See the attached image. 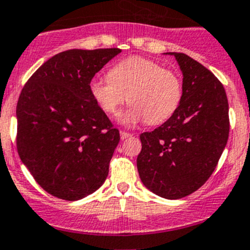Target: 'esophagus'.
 I'll return each mask as SVG.
<instances>
[{
	"instance_id": "obj_1",
	"label": "esophagus",
	"mask_w": 250,
	"mask_h": 250,
	"mask_svg": "<svg viewBox=\"0 0 250 250\" xmlns=\"http://www.w3.org/2000/svg\"><path fill=\"white\" fill-rule=\"evenodd\" d=\"M120 134H121V139H122V140L128 139V138L132 137V134H130V133H128V132H125V130H121Z\"/></svg>"
}]
</instances>
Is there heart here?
<instances>
[{
    "label": "heart",
    "mask_w": 250,
    "mask_h": 250,
    "mask_svg": "<svg viewBox=\"0 0 250 250\" xmlns=\"http://www.w3.org/2000/svg\"><path fill=\"white\" fill-rule=\"evenodd\" d=\"M90 94L101 110L115 115L125 103L132 104L121 113L123 125L145 121L160 125L168 120L181 104L182 81L176 72L140 56H132L116 63L108 77L94 78Z\"/></svg>",
    "instance_id": "b5f03b06"
}]
</instances>
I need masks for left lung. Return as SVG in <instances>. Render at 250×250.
<instances>
[{"mask_svg":"<svg viewBox=\"0 0 250 250\" xmlns=\"http://www.w3.org/2000/svg\"><path fill=\"white\" fill-rule=\"evenodd\" d=\"M169 55L183 73V95L164 125L140 134L137 167L147 189L181 199L199 189L216 168L229 139V101L209 69L186 53Z\"/></svg>","mask_w":250,"mask_h":250,"instance_id":"1","label":"left lung"}]
</instances>
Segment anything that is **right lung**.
Segmentation results:
<instances>
[{
	"mask_svg": "<svg viewBox=\"0 0 250 250\" xmlns=\"http://www.w3.org/2000/svg\"><path fill=\"white\" fill-rule=\"evenodd\" d=\"M120 48L68 50L46 61L17 104V150L39 186L63 200L99 189L120 132L90 94V82Z\"/></svg>",
	"mask_w": 250,
	"mask_h": 250,
	"instance_id": "obj_1",
	"label": "right lung"
}]
</instances>
